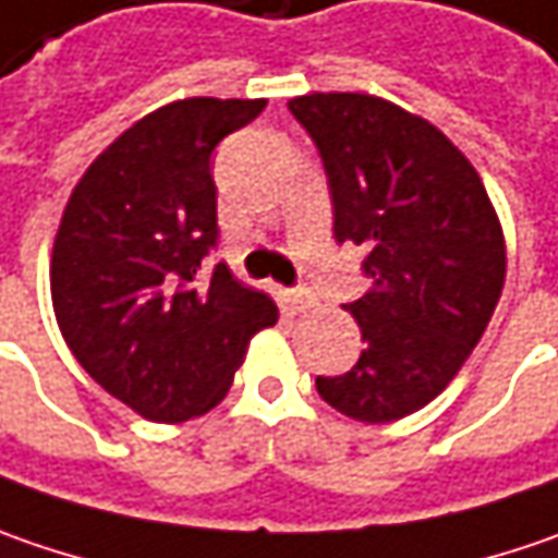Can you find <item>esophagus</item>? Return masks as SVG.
<instances>
[{"mask_svg": "<svg viewBox=\"0 0 558 558\" xmlns=\"http://www.w3.org/2000/svg\"><path fill=\"white\" fill-rule=\"evenodd\" d=\"M290 303L296 312H312L318 300H315V293L312 290H305V287H296V290H290Z\"/></svg>", "mask_w": 558, "mask_h": 558, "instance_id": "1", "label": "esophagus"}]
</instances>
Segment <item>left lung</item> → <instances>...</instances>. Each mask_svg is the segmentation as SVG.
<instances>
[{"mask_svg":"<svg viewBox=\"0 0 558 558\" xmlns=\"http://www.w3.org/2000/svg\"><path fill=\"white\" fill-rule=\"evenodd\" d=\"M315 140L337 243L365 250L372 290L343 305L365 350L315 387L340 415L405 418L447 390L490 325L506 240L474 165L430 121L368 93L290 99Z\"/></svg>","mask_w":558,"mask_h":558,"instance_id":"obj_1","label":"left lung"}]
</instances>
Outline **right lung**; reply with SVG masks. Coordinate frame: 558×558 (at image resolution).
Listing matches in <instances>:
<instances>
[{"mask_svg":"<svg viewBox=\"0 0 558 558\" xmlns=\"http://www.w3.org/2000/svg\"><path fill=\"white\" fill-rule=\"evenodd\" d=\"M265 99H178L140 118L77 181L61 215L49 283L61 337L114 400L158 424L206 415L262 327L271 296L211 278L218 243L211 153Z\"/></svg>","mask_w":558,"mask_h":558,"instance_id":"add662e5","label":"right lung"}]
</instances>
